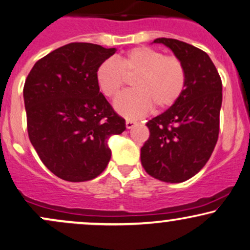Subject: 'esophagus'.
<instances>
[{"label": "esophagus", "mask_w": 250, "mask_h": 250, "mask_svg": "<svg viewBox=\"0 0 250 250\" xmlns=\"http://www.w3.org/2000/svg\"><path fill=\"white\" fill-rule=\"evenodd\" d=\"M136 123L137 122L134 121V120H127V121H125V127H127V129H131Z\"/></svg>", "instance_id": "34e87169"}]
</instances>
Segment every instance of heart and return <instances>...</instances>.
<instances>
[{
    "instance_id": "b5f03b06",
    "label": "heart",
    "mask_w": 250,
    "mask_h": 250,
    "mask_svg": "<svg viewBox=\"0 0 250 250\" xmlns=\"http://www.w3.org/2000/svg\"><path fill=\"white\" fill-rule=\"evenodd\" d=\"M133 78V91L122 93L115 100V109L128 119H137L155 106L157 112L169 109L182 96L186 86L183 62L174 56H165L148 46L127 51L119 59H106L98 66L95 80L100 92L113 99Z\"/></svg>"
}]
</instances>
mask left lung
<instances>
[{
	"instance_id": "obj_1",
	"label": "left lung",
	"mask_w": 250,
	"mask_h": 250,
	"mask_svg": "<svg viewBox=\"0 0 250 250\" xmlns=\"http://www.w3.org/2000/svg\"><path fill=\"white\" fill-rule=\"evenodd\" d=\"M154 43L167 45L183 62L186 86L172 107L146 123L150 136L141 148V163L161 182L182 183L205 167L218 142L222 83L203 50L172 38Z\"/></svg>"
}]
</instances>
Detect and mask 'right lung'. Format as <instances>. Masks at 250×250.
<instances>
[{"label":"right lung","instance_id":"obj_1","mask_svg":"<svg viewBox=\"0 0 250 250\" xmlns=\"http://www.w3.org/2000/svg\"><path fill=\"white\" fill-rule=\"evenodd\" d=\"M70 43L39 59L23 88L30 142L53 174L67 182L94 179L110 159L107 140L125 130L99 89L95 72L115 53Z\"/></svg>","mask_w":250,"mask_h":250}]
</instances>
